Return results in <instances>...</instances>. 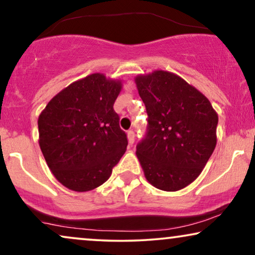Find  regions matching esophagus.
<instances>
[{"instance_id":"obj_1","label":"esophagus","mask_w":255,"mask_h":255,"mask_svg":"<svg viewBox=\"0 0 255 255\" xmlns=\"http://www.w3.org/2000/svg\"><path fill=\"white\" fill-rule=\"evenodd\" d=\"M127 135H128V141H129V143L133 144L134 141H135V131L134 130H128Z\"/></svg>"}]
</instances>
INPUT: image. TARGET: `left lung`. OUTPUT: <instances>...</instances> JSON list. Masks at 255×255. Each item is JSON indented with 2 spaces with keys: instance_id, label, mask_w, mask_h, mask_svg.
Listing matches in <instances>:
<instances>
[{
  "instance_id": "1",
  "label": "left lung",
  "mask_w": 255,
  "mask_h": 255,
  "mask_svg": "<svg viewBox=\"0 0 255 255\" xmlns=\"http://www.w3.org/2000/svg\"><path fill=\"white\" fill-rule=\"evenodd\" d=\"M148 115L136 155L150 185L185 188L200 175L217 144L218 115L204 94L173 73L135 79Z\"/></svg>"
}]
</instances>
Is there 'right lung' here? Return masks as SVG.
Instances as JSON below:
<instances>
[{
    "instance_id": "1",
    "label": "right lung",
    "mask_w": 255,
    "mask_h": 255,
    "mask_svg": "<svg viewBox=\"0 0 255 255\" xmlns=\"http://www.w3.org/2000/svg\"><path fill=\"white\" fill-rule=\"evenodd\" d=\"M121 82L92 74L50 100L38 118L42 154L54 176L75 192L92 191L111 176L127 148L114 111Z\"/></svg>"
}]
</instances>
